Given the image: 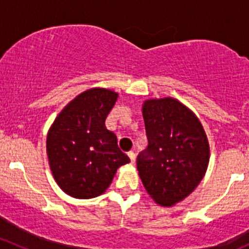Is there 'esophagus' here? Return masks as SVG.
Wrapping results in <instances>:
<instances>
[{
	"label": "esophagus",
	"mask_w": 249,
	"mask_h": 249,
	"mask_svg": "<svg viewBox=\"0 0 249 249\" xmlns=\"http://www.w3.org/2000/svg\"><path fill=\"white\" fill-rule=\"evenodd\" d=\"M127 155H129L130 160H131V162L134 164L135 160H136V155H135V153L134 152H129V153H127Z\"/></svg>",
	"instance_id": "esophagus-1"
}]
</instances>
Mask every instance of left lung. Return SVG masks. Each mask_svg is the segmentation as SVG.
Here are the masks:
<instances>
[{
	"mask_svg": "<svg viewBox=\"0 0 249 249\" xmlns=\"http://www.w3.org/2000/svg\"><path fill=\"white\" fill-rule=\"evenodd\" d=\"M142 112L148 147L137 157V170L148 194L169 207L201 182L210 160L207 136L196 115L172 97L147 100Z\"/></svg>",
	"mask_w": 249,
	"mask_h": 249,
	"instance_id": "obj_1",
	"label": "left lung"
}]
</instances>
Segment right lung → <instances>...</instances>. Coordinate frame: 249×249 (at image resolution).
Masks as SVG:
<instances>
[{"label": "right lung", "mask_w": 249, "mask_h": 249, "mask_svg": "<svg viewBox=\"0 0 249 249\" xmlns=\"http://www.w3.org/2000/svg\"><path fill=\"white\" fill-rule=\"evenodd\" d=\"M117 97V92L108 89L87 90L60 112L48 131L50 170L70 196H99L109 187L117 170L130 161L105 124Z\"/></svg>", "instance_id": "add662e5"}]
</instances>
